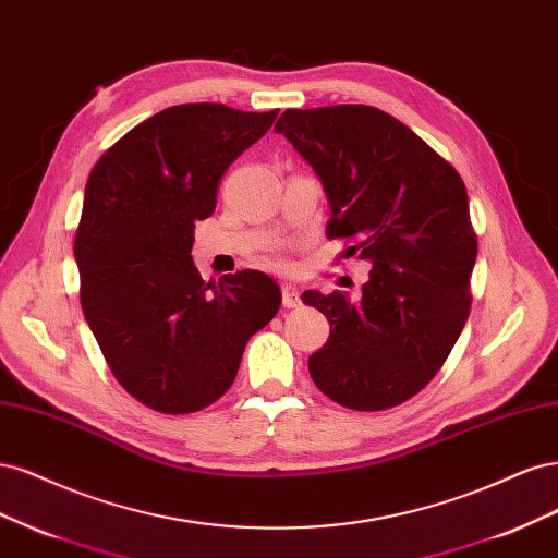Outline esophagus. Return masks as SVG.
I'll list each match as a JSON object with an SVG mask.
<instances>
[{
  "label": "esophagus",
  "mask_w": 558,
  "mask_h": 558,
  "mask_svg": "<svg viewBox=\"0 0 558 558\" xmlns=\"http://www.w3.org/2000/svg\"><path fill=\"white\" fill-rule=\"evenodd\" d=\"M282 305L284 308H296V305H301V296L294 284H282Z\"/></svg>",
  "instance_id": "1"
}]
</instances>
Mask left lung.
I'll list each match as a JSON object with an SVG mask.
<instances>
[{"label":"left lung","instance_id":"obj_1","mask_svg":"<svg viewBox=\"0 0 558 558\" xmlns=\"http://www.w3.org/2000/svg\"><path fill=\"white\" fill-rule=\"evenodd\" d=\"M276 132L325 187L327 236L373 266L356 299L301 294L333 327L308 359L313 383L350 410L399 405L434 380L471 313L477 236L461 175L364 104L287 109Z\"/></svg>","mask_w":558,"mask_h":558}]
</instances>
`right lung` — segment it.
<instances>
[{"label":"right lung","mask_w":558,"mask_h":558,"mask_svg":"<svg viewBox=\"0 0 558 558\" xmlns=\"http://www.w3.org/2000/svg\"><path fill=\"white\" fill-rule=\"evenodd\" d=\"M276 116L171 106L89 171L74 241L83 313L116 380L165 415L218 401L250 336L280 308L274 278L245 268L206 282L190 255L194 222L213 215L220 178Z\"/></svg>","instance_id":"right-lung-1"}]
</instances>
